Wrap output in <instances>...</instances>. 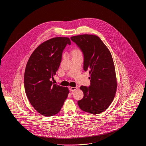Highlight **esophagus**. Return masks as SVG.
Here are the masks:
<instances>
[{
    "instance_id": "esophagus-1",
    "label": "esophagus",
    "mask_w": 146,
    "mask_h": 146,
    "mask_svg": "<svg viewBox=\"0 0 146 146\" xmlns=\"http://www.w3.org/2000/svg\"><path fill=\"white\" fill-rule=\"evenodd\" d=\"M78 89V87H72V86H69V90L70 91H74Z\"/></svg>"
}]
</instances>
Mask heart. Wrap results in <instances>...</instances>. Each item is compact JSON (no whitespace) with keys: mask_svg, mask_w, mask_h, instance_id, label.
I'll use <instances>...</instances> for the list:
<instances>
[{"mask_svg":"<svg viewBox=\"0 0 146 146\" xmlns=\"http://www.w3.org/2000/svg\"><path fill=\"white\" fill-rule=\"evenodd\" d=\"M72 54H73V55H81V54H82V52H81V51H80V49H74V50L73 51V52H72Z\"/></svg>","mask_w":146,"mask_h":146,"instance_id":"heart-1","label":"heart"}]
</instances>
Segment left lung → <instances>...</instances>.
<instances>
[{
    "mask_svg": "<svg viewBox=\"0 0 146 146\" xmlns=\"http://www.w3.org/2000/svg\"><path fill=\"white\" fill-rule=\"evenodd\" d=\"M83 53L84 70H89L90 85L81 86L84 97L78 101L79 108L88 113L105 111L115 97L117 81L111 54L95 35H82L70 38Z\"/></svg>",
    "mask_w": 146,
    "mask_h": 146,
    "instance_id": "left-lung-1",
    "label": "left lung"
}]
</instances>
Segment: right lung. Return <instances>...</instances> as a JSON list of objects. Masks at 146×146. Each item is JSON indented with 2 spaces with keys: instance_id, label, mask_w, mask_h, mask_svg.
Returning <instances> with one entry per match:
<instances>
[{
  "instance_id": "1",
  "label": "right lung",
  "mask_w": 146,
  "mask_h": 146,
  "mask_svg": "<svg viewBox=\"0 0 146 146\" xmlns=\"http://www.w3.org/2000/svg\"><path fill=\"white\" fill-rule=\"evenodd\" d=\"M70 44L67 37H55L43 42L33 52L26 64L25 89L35 110L45 117L60 111L69 94L68 88L53 83L62 60L63 50Z\"/></svg>"
}]
</instances>
